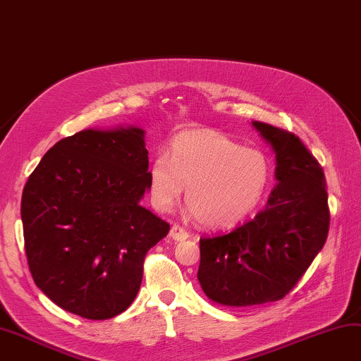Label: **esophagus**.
I'll use <instances>...</instances> for the list:
<instances>
[{
    "instance_id": "esophagus-1",
    "label": "esophagus",
    "mask_w": 361,
    "mask_h": 361,
    "mask_svg": "<svg viewBox=\"0 0 361 361\" xmlns=\"http://www.w3.org/2000/svg\"><path fill=\"white\" fill-rule=\"evenodd\" d=\"M169 235H171V239L178 240V242H182V240L188 239L190 234L183 228L178 226V224H174V226H171V229H169Z\"/></svg>"
}]
</instances>
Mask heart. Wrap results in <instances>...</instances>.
<instances>
[{
    "label": "heart",
    "instance_id": "heart-1",
    "mask_svg": "<svg viewBox=\"0 0 361 361\" xmlns=\"http://www.w3.org/2000/svg\"><path fill=\"white\" fill-rule=\"evenodd\" d=\"M269 180L264 152L214 130L176 135L168 155H155L147 168L152 206L168 212L187 185L188 212L207 228L243 221L261 204Z\"/></svg>",
    "mask_w": 361,
    "mask_h": 361
}]
</instances>
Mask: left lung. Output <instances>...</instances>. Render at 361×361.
I'll use <instances>...</instances> for the list:
<instances>
[{"instance_id": "1", "label": "left lung", "mask_w": 361, "mask_h": 361, "mask_svg": "<svg viewBox=\"0 0 361 361\" xmlns=\"http://www.w3.org/2000/svg\"><path fill=\"white\" fill-rule=\"evenodd\" d=\"M275 154L276 185L253 220L202 237L198 281L210 300L253 307L283 298L295 286L329 234L325 176L295 135L253 121Z\"/></svg>"}]
</instances>
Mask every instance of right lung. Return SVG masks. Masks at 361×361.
<instances>
[{
    "label": "right lung",
    "instance_id": "1",
    "mask_svg": "<svg viewBox=\"0 0 361 361\" xmlns=\"http://www.w3.org/2000/svg\"><path fill=\"white\" fill-rule=\"evenodd\" d=\"M145 130L86 128L58 141L22 196L25 250L36 286L92 321L126 311L142 262L169 224L141 206L149 192Z\"/></svg>",
    "mask_w": 361,
    "mask_h": 361
}]
</instances>
